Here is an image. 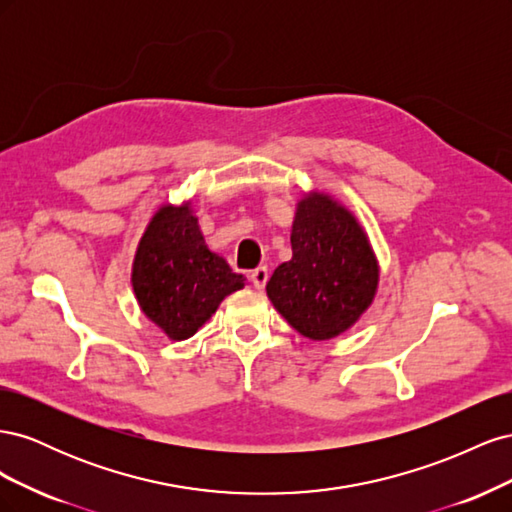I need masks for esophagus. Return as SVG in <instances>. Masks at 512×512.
Segmentation results:
<instances>
[{"instance_id":"1","label":"esophagus","mask_w":512,"mask_h":512,"mask_svg":"<svg viewBox=\"0 0 512 512\" xmlns=\"http://www.w3.org/2000/svg\"><path fill=\"white\" fill-rule=\"evenodd\" d=\"M250 280H252V284H254V288H265V284H267V280H269V269L267 267H258V269H254L252 273H250Z\"/></svg>"}]
</instances>
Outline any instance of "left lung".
Wrapping results in <instances>:
<instances>
[{
    "label": "left lung",
    "instance_id": "left-lung-1",
    "mask_svg": "<svg viewBox=\"0 0 512 512\" xmlns=\"http://www.w3.org/2000/svg\"><path fill=\"white\" fill-rule=\"evenodd\" d=\"M292 260L267 282V294L290 327L309 339H331L359 320L374 299L378 265L352 215L329 198L299 203Z\"/></svg>",
    "mask_w": 512,
    "mask_h": 512
}]
</instances>
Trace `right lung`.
<instances>
[{
    "mask_svg": "<svg viewBox=\"0 0 512 512\" xmlns=\"http://www.w3.org/2000/svg\"><path fill=\"white\" fill-rule=\"evenodd\" d=\"M132 284L143 312L173 339L192 337L245 277L213 254L190 207L153 215L134 258Z\"/></svg>",
    "mask_w": 512,
    "mask_h": 512,
    "instance_id": "1",
    "label": "right lung"
}]
</instances>
